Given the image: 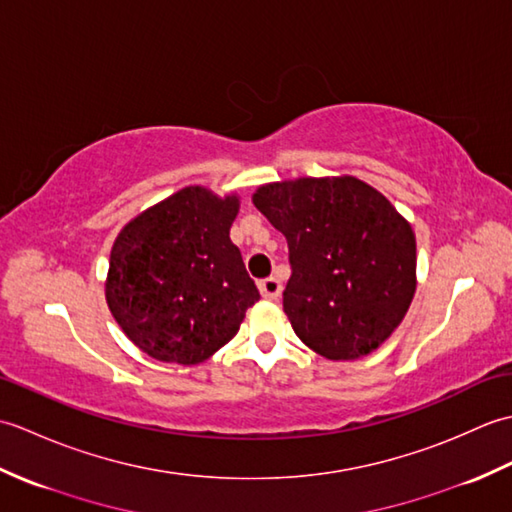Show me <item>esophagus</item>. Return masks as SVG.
<instances>
[{
  "label": "esophagus",
  "mask_w": 512,
  "mask_h": 512,
  "mask_svg": "<svg viewBox=\"0 0 512 512\" xmlns=\"http://www.w3.org/2000/svg\"><path fill=\"white\" fill-rule=\"evenodd\" d=\"M281 281L277 277H268L264 281H259V292H262L264 299H277L281 295Z\"/></svg>",
  "instance_id": "1"
}]
</instances>
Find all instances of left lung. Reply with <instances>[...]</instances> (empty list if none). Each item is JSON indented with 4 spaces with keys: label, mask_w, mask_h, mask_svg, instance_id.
<instances>
[{
    "label": "left lung",
    "mask_w": 512,
    "mask_h": 512,
    "mask_svg": "<svg viewBox=\"0 0 512 512\" xmlns=\"http://www.w3.org/2000/svg\"><path fill=\"white\" fill-rule=\"evenodd\" d=\"M253 204L288 239L284 312L330 361L372 354L416 292V235L383 193L354 176L262 184Z\"/></svg>",
    "instance_id": "left-lung-1"
}]
</instances>
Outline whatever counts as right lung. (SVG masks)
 <instances>
[{
	"mask_svg": "<svg viewBox=\"0 0 512 512\" xmlns=\"http://www.w3.org/2000/svg\"><path fill=\"white\" fill-rule=\"evenodd\" d=\"M235 193L184 187L123 226L105 299L127 339L162 363L198 365L237 334L259 299L231 242Z\"/></svg>",
	"mask_w": 512,
	"mask_h": 512,
	"instance_id": "right-lung-1",
	"label": "right lung"
}]
</instances>
